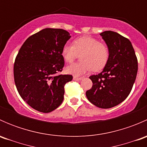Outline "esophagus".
<instances>
[{"label": "esophagus", "instance_id": "34e87169", "mask_svg": "<svg viewBox=\"0 0 147 147\" xmlns=\"http://www.w3.org/2000/svg\"><path fill=\"white\" fill-rule=\"evenodd\" d=\"M82 79V78H78V77H77V76L73 77V80L75 81H80V80H81Z\"/></svg>", "mask_w": 147, "mask_h": 147}]
</instances>
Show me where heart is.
Returning a JSON list of instances; mask_svg holds the SVG:
<instances>
[{
    "label": "heart",
    "instance_id": "b5f03b06",
    "mask_svg": "<svg viewBox=\"0 0 147 147\" xmlns=\"http://www.w3.org/2000/svg\"><path fill=\"white\" fill-rule=\"evenodd\" d=\"M62 56L67 63L73 62L78 55L81 61L67 66L66 72L75 76L90 72L100 71L107 64L109 58V50L105 44L96 38L83 36L75 39L72 45L66 43L62 48Z\"/></svg>",
    "mask_w": 147,
    "mask_h": 147
}]
</instances>
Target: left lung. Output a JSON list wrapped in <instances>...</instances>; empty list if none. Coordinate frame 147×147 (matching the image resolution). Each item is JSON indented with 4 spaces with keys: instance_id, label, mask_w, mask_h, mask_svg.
Masks as SVG:
<instances>
[{
    "instance_id": "1",
    "label": "left lung",
    "mask_w": 147,
    "mask_h": 147,
    "mask_svg": "<svg viewBox=\"0 0 147 147\" xmlns=\"http://www.w3.org/2000/svg\"><path fill=\"white\" fill-rule=\"evenodd\" d=\"M100 35L109 48V58L102 72L90 77L92 87L86 96L97 107L109 109L128 97L135 82L138 63L129 40L111 30Z\"/></svg>"
}]
</instances>
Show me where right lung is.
<instances>
[{"instance_id": "obj_1", "label": "right lung", "mask_w": 147, "mask_h": 147, "mask_svg": "<svg viewBox=\"0 0 147 147\" xmlns=\"http://www.w3.org/2000/svg\"><path fill=\"white\" fill-rule=\"evenodd\" d=\"M70 37L63 29L45 28L29 37L18 53L13 67L16 88L38 112H52L63 101L64 86L72 76L58 73L65 65L62 48Z\"/></svg>"}]
</instances>
